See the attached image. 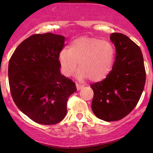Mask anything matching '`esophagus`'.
<instances>
[{
  "mask_svg": "<svg viewBox=\"0 0 153 153\" xmlns=\"http://www.w3.org/2000/svg\"><path fill=\"white\" fill-rule=\"evenodd\" d=\"M75 85H76L77 90H78V91L80 90V89L84 87V85H81V84H80V83H78V82H76V83H75Z\"/></svg>",
  "mask_w": 153,
  "mask_h": 153,
  "instance_id": "1",
  "label": "esophagus"
}]
</instances>
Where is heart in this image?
<instances>
[{
  "label": "heart",
  "instance_id": "1",
  "mask_svg": "<svg viewBox=\"0 0 153 153\" xmlns=\"http://www.w3.org/2000/svg\"><path fill=\"white\" fill-rule=\"evenodd\" d=\"M115 50L110 43L93 37H80L73 41L69 50L64 49L59 54L63 74L69 76L77 73L79 79L88 78L91 81L105 78L113 67Z\"/></svg>",
  "mask_w": 153,
  "mask_h": 153
}]
</instances>
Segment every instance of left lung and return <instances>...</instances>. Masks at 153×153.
<instances>
[{
    "instance_id": "1",
    "label": "left lung",
    "mask_w": 153,
    "mask_h": 153,
    "mask_svg": "<svg viewBox=\"0 0 153 153\" xmlns=\"http://www.w3.org/2000/svg\"><path fill=\"white\" fill-rule=\"evenodd\" d=\"M116 57L106 78L91 85L94 95L91 108L98 118L119 121L137 104L146 79L143 56L137 45L126 35L112 33Z\"/></svg>"
}]
</instances>
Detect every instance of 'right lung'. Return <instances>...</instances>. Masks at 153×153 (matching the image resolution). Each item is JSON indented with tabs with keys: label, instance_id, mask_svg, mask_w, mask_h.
I'll use <instances>...</instances> for the list:
<instances>
[{
	"label": "right lung",
	"instance_id": "right-lung-1",
	"mask_svg": "<svg viewBox=\"0 0 153 153\" xmlns=\"http://www.w3.org/2000/svg\"><path fill=\"white\" fill-rule=\"evenodd\" d=\"M65 37L36 34L16 49L8 63V81L17 107L38 124L59 123L67 114L68 98L77 90L71 79L61 75L59 54Z\"/></svg>",
	"mask_w": 153,
	"mask_h": 153
}]
</instances>
